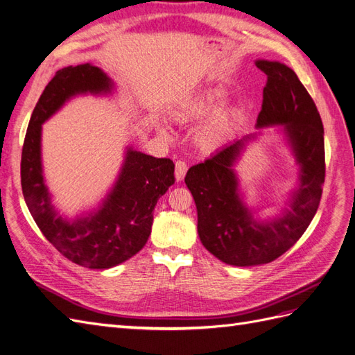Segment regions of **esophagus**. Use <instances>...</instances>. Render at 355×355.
Listing matches in <instances>:
<instances>
[{
    "label": "esophagus",
    "instance_id": "34e87169",
    "mask_svg": "<svg viewBox=\"0 0 355 355\" xmlns=\"http://www.w3.org/2000/svg\"><path fill=\"white\" fill-rule=\"evenodd\" d=\"M187 170H188V166L185 161H178L176 166H175V178L178 182L184 180L185 175H187Z\"/></svg>",
    "mask_w": 355,
    "mask_h": 355
}]
</instances>
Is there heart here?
I'll use <instances>...</instances> for the list:
<instances>
[{
	"label": "heart",
	"instance_id": "1",
	"mask_svg": "<svg viewBox=\"0 0 355 355\" xmlns=\"http://www.w3.org/2000/svg\"><path fill=\"white\" fill-rule=\"evenodd\" d=\"M227 90L220 87L206 89L194 98L187 101L176 112V118L180 121L197 120L214 112L209 120L200 128V142L206 148H216L222 145L232 133L235 124L243 115L241 106L237 103H225L227 101ZM220 105V109L218 106ZM220 110H218L217 108ZM159 133H166L164 128H158Z\"/></svg>",
	"mask_w": 355,
	"mask_h": 355
}]
</instances>
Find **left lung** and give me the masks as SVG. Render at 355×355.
I'll list each match as a JSON object with an SVG mask.
<instances>
[{
    "instance_id": "left-lung-1",
    "label": "left lung",
    "mask_w": 355,
    "mask_h": 355,
    "mask_svg": "<svg viewBox=\"0 0 355 355\" xmlns=\"http://www.w3.org/2000/svg\"><path fill=\"white\" fill-rule=\"evenodd\" d=\"M256 67L266 73L256 128L280 125L299 166L297 187L287 207L272 219L259 220L244 202L234 166L257 133L225 145L185 176L197 206L202 245L219 261L235 266L272 262L302 237L315 216L326 173L324 128L313 98L284 63L256 60Z\"/></svg>"
}]
</instances>
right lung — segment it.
Returning <instances> with one entry per match:
<instances>
[{
  "label": "right lung",
  "mask_w": 355,
  "mask_h": 355,
  "mask_svg": "<svg viewBox=\"0 0 355 355\" xmlns=\"http://www.w3.org/2000/svg\"><path fill=\"white\" fill-rule=\"evenodd\" d=\"M112 92V80L90 63L59 69L31 115L20 163L24 197L42 235L71 262L90 270H108L142 250L151 234L155 204L175 184L170 158L127 146L115 184L98 207L75 219L58 211L42 175V124L75 96Z\"/></svg>",
  "instance_id": "right-lung-1"
}]
</instances>
